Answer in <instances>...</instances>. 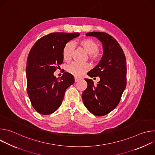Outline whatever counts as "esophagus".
<instances>
[{
    "label": "esophagus",
    "mask_w": 155,
    "mask_h": 155,
    "mask_svg": "<svg viewBox=\"0 0 155 155\" xmlns=\"http://www.w3.org/2000/svg\"><path fill=\"white\" fill-rule=\"evenodd\" d=\"M80 80V78H77V77H75V82H77V81H78Z\"/></svg>",
    "instance_id": "34e87169"
}]
</instances>
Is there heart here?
<instances>
[{
  "mask_svg": "<svg viewBox=\"0 0 155 155\" xmlns=\"http://www.w3.org/2000/svg\"><path fill=\"white\" fill-rule=\"evenodd\" d=\"M78 45L89 54L90 58L93 61H98L100 59L101 54L98 51L99 46L96 41L90 38H86L79 41ZM73 50L74 45L72 43L69 42L65 44L62 50V57L65 61L68 62L71 59ZM90 69V65L89 64H80L74 62L68 66L67 71L75 77H81Z\"/></svg>",
  "mask_w": 155,
  "mask_h": 155,
  "instance_id": "heart-1",
  "label": "heart"
}]
</instances>
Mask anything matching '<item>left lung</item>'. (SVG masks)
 I'll return each mask as SVG.
<instances>
[{
  "mask_svg": "<svg viewBox=\"0 0 155 155\" xmlns=\"http://www.w3.org/2000/svg\"><path fill=\"white\" fill-rule=\"evenodd\" d=\"M86 36L95 37L103 47V55L98 64L87 73L90 77H99L94 84L91 79L87 83L82 99L86 108L96 116H104L118 105L126 86V62L123 51L118 41L111 35L101 32H91Z\"/></svg>",
  "mask_w": 155,
  "mask_h": 155,
  "instance_id": "left-lung-1",
  "label": "left lung"
}]
</instances>
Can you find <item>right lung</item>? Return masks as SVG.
<instances>
[{"label":"right lung","instance_id":"1","mask_svg":"<svg viewBox=\"0 0 155 155\" xmlns=\"http://www.w3.org/2000/svg\"><path fill=\"white\" fill-rule=\"evenodd\" d=\"M80 33L54 32L40 38L32 47L26 65L27 92L37 112L53 114L61 106L66 89L74 84V76L64 72L61 78L53 73L62 64L65 44Z\"/></svg>","mask_w":155,"mask_h":155}]
</instances>
